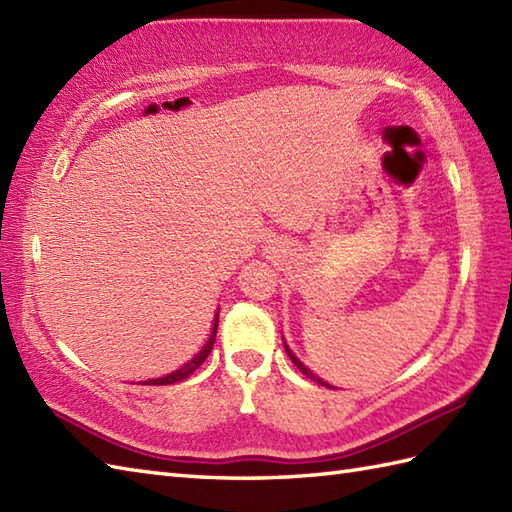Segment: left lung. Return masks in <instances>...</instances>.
<instances>
[{
	"label": "left lung",
	"mask_w": 512,
	"mask_h": 512,
	"mask_svg": "<svg viewBox=\"0 0 512 512\" xmlns=\"http://www.w3.org/2000/svg\"><path fill=\"white\" fill-rule=\"evenodd\" d=\"M285 350H287V355H289V359H291V361L295 363V366H298V370H300L302 374H306V377H309V379H313V381H317V383H320V385H326V388H333V385H328L326 381H322V379H317V377H315V374H313V372H311L309 368H306V366H304V363H302V361H300L298 357H295V355H293V352L289 350V346H287V344H285Z\"/></svg>",
	"instance_id": "left-lung-1"
}]
</instances>
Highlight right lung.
Segmentation results:
<instances>
[{
  "label": "right lung",
  "instance_id": "1",
  "mask_svg": "<svg viewBox=\"0 0 512 512\" xmlns=\"http://www.w3.org/2000/svg\"><path fill=\"white\" fill-rule=\"evenodd\" d=\"M217 328H219V313H217V317H214V326H212V333H210V337H208V342H206V346H203L195 357H192L188 363H184V366H181L179 370H175V372H170V374H166V377H160V379H151V381H144V385H170V383H179V381H184V379H188L192 372H195L203 361L208 359V355H210V350H212V346H214V339H217Z\"/></svg>",
  "mask_w": 512,
  "mask_h": 512
}]
</instances>
